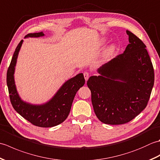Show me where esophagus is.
Wrapping results in <instances>:
<instances>
[{
	"mask_svg": "<svg viewBox=\"0 0 160 160\" xmlns=\"http://www.w3.org/2000/svg\"><path fill=\"white\" fill-rule=\"evenodd\" d=\"M84 79H85L86 82H87L88 79H89V73L88 72H84Z\"/></svg>",
	"mask_w": 160,
	"mask_h": 160,
	"instance_id": "obj_1",
	"label": "esophagus"
}]
</instances>
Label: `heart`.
Here are the masks:
<instances>
[{
	"instance_id": "heart-1",
	"label": "heart",
	"mask_w": 160,
	"mask_h": 160,
	"mask_svg": "<svg viewBox=\"0 0 160 160\" xmlns=\"http://www.w3.org/2000/svg\"><path fill=\"white\" fill-rule=\"evenodd\" d=\"M104 42V40H102V43H103ZM115 51V46L114 45H111L110 47H108V48L106 49L104 52V57L105 58H107L109 57L112 53L114 52Z\"/></svg>"
}]
</instances>
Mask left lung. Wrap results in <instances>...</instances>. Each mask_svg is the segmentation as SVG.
Listing matches in <instances>:
<instances>
[{
    "mask_svg": "<svg viewBox=\"0 0 160 160\" xmlns=\"http://www.w3.org/2000/svg\"><path fill=\"white\" fill-rule=\"evenodd\" d=\"M129 44L98 69L87 86L97 118L104 124L127 123L146 108L154 84V70L142 40L129 31Z\"/></svg>",
    "mask_w": 160,
    "mask_h": 160,
    "instance_id": "obj_1",
    "label": "left lung"
}]
</instances>
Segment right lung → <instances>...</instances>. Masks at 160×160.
Instances as JSON below:
<instances>
[{
    "label": "right lung",
    "mask_w": 160,
    "mask_h": 160,
    "mask_svg": "<svg viewBox=\"0 0 160 160\" xmlns=\"http://www.w3.org/2000/svg\"><path fill=\"white\" fill-rule=\"evenodd\" d=\"M44 36L42 32L29 33L25 36V38H39ZM22 42L23 40L17 46L7 73V84L10 101L17 113L32 124L45 128L55 127L63 122L69 115L77 91L85 83L83 73H78L67 80L52 99L47 102L42 104L27 102L20 98L14 80L17 58Z\"/></svg>",
    "instance_id": "right-lung-1"
}]
</instances>
